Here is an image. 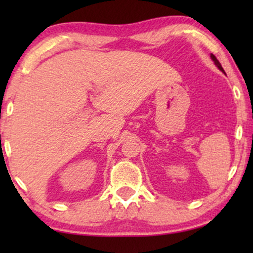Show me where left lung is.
Returning <instances> with one entry per match:
<instances>
[{
	"mask_svg": "<svg viewBox=\"0 0 253 253\" xmlns=\"http://www.w3.org/2000/svg\"><path fill=\"white\" fill-rule=\"evenodd\" d=\"M211 57H212V60L214 61V63H215V64H216V67H217V68H219L221 71H223V72H224V70H223V68H222V67H221V63H220V62H219V61H217V58H216L215 56H214V55H213V54H211Z\"/></svg>",
	"mask_w": 253,
	"mask_h": 253,
	"instance_id": "1",
	"label": "left lung"
}]
</instances>
